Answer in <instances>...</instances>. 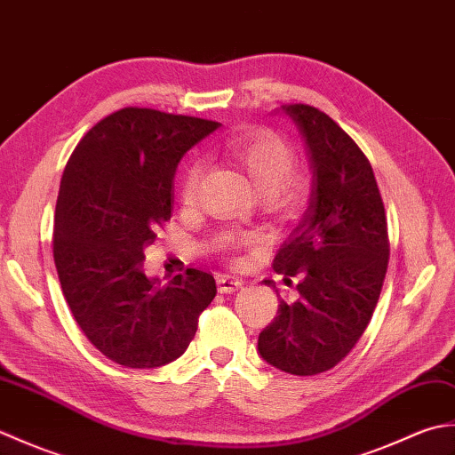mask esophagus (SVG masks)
Listing matches in <instances>:
<instances>
[{"mask_svg":"<svg viewBox=\"0 0 455 455\" xmlns=\"http://www.w3.org/2000/svg\"><path fill=\"white\" fill-rule=\"evenodd\" d=\"M217 287L220 293H233L238 291L240 287H243V279L236 277V275H230V274H219L217 275Z\"/></svg>","mask_w":455,"mask_h":455,"instance_id":"1","label":"esophagus"}]
</instances>
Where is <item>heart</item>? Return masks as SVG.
<instances>
[{
  "label": "heart",
  "instance_id": "1",
  "mask_svg": "<svg viewBox=\"0 0 455 455\" xmlns=\"http://www.w3.org/2000/svg\"><path fill=\"white\" fill-rule=\"evenodd\" d=\"M225 150L248 173L256 189L266 193L274 205L289 209L297 207L305 199V180L297 173H289L293 168V150L277 134L258 131L244 134V137H233L225 142ZM201 170L203 168L197 160L188 164L180 188L181 201L191 203L196 199ZM252 240V235H225L220 243L225 246H236L250 244Z\"/></svg>",
  "mask_w": 455,
  "mask_h": 455
}]
</instances>
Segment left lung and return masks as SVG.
Instances as JSON below:
<instances>
[{"label": "left lung", "instance_id": "left-lung-1", "mask_svg": "<svg viewBox=\"0 0 455 455\" xmlns=\"http://www.w3.org/2000/svg\"><path fill=\"white\" fill-rule=\"evenodd\" d=\"M282 109L305 140L313 189L274 259L277 274L303 275L299 299L279 301L277 316L258 336V352L285 373L316 375L342 362L371 321L389 264L387 219L360 147L311 105Z\"/></svg>", "mask_w": 455, "mask_h": 455}]
</instances>
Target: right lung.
Returning <instances> with one entry per match:
<instances>
[{
	"label": "right lung",
	"instance_id": "add662e5",
	"mask_svg": "<svg viewBox=\"0 0 455 455\" xmlns=\"http://www.w3.org/2000/svg\"><path fill=\"white\" fill-rule=\"evenodd\" d=\"M219 123L124 108L74 148L54 212L52 252L66 303L88 340L124 367L166 365L188 350L215 277L188 267L162 283L144 248L173 209V173Z\"/></svg>",
	"mask_w": 455,
	"mask_h": 455
}]
</instances>
